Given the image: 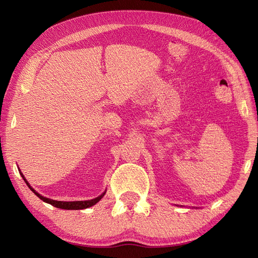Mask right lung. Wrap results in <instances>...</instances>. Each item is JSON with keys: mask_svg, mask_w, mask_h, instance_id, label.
<instances>
[{"mask_svg": "<svg viewBox=\"0 0 258 258\" xmlns=\"http://www.w3.org/2000/svg\"><path fill=\"white\" fill-rule=\"evenodd\" d=\"M22 177L24 178L25 183L27 184V186L29 187V189L33 191L37 197H39L42 202H45L47 204H50L51 206L55 207V208H59V209H66V210H79V209H85V208H89V207H92L95 204H97L100 199L103 198V196L105 195V192L103 195H100V196H98L97 198H94V199H91V200H85V202H56V200H52V199H49V198H46L41 196V195H39L38 192H37L35 189H33V188L30 187V185L28 184V181L26 180V178L24 177V175L21 173Z\"/></svg>", "mask_w": 258, "mask_h": 258, "instance_id": "1", "label": "right lung"}]
</instances>
